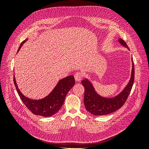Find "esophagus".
<instances>
[{
  "instance_id": "1",
  "label": "esophagus",
  "mask_w": 149,
  "mask_h": 149,
  "mask_svg": "<svg viewBox=\"0 0 149 149\" xmlns=\"http://www.w3.org/2000/svg\"><path fill=\"white\" fill-rule=\"evenodd\" d=\"M74 79L76 81H79L82 79L83 78V74L80 73V72H77L74 74Z\"/></svg>"
}]
</instances>
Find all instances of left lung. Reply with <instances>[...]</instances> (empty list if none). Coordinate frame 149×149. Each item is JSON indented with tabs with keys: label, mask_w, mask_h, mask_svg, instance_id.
<instances>
[{
	"label": "left lung",
	"mask_w": 149,
	"mask_h": 149,
	"mask_svg": "<svg viewBox=\"0 0 149 149\" xmlns=\"http://www.w3.org/2000/svg\"><path fill=\"white\" fill-rule=\"evenodd\" d=\"M119 42L122 45L128 48L127 44L123 39L120 38ZM128 49H129L128 48ZM132 61L131 77L126 87L120 94L112 98L103 97L96 92L93 84L87 79L81 81L84 87V103L86 110L95 116H103L112 113L124 105L131 91L134 81V65Z\"/></svg>",
	"instance_id": "1"
}]
</instances>
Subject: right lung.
I'll use <instances>...</instances> for the list:
<instances>
[{"label":"right lung","mask_w":149,"mask_h":149,"mask_svg":"<svg viewBox=\"0 0 149 149\" xmlns=\"http://www.w3.org/2000/svg\"><path fill=\"white\" fill-rule=\"evenodd\" d=\"M26 40L22 42L18 51ZM13 82L21 100L33 114L43 117H49L56 114L60 109L68 92L74 85L75 80L72 75L60 79L53 91L47 97L40 100H32L24 96L18 88L14 75Z\"/></svg>","instance_id":"add662e5"}]
</instances>
